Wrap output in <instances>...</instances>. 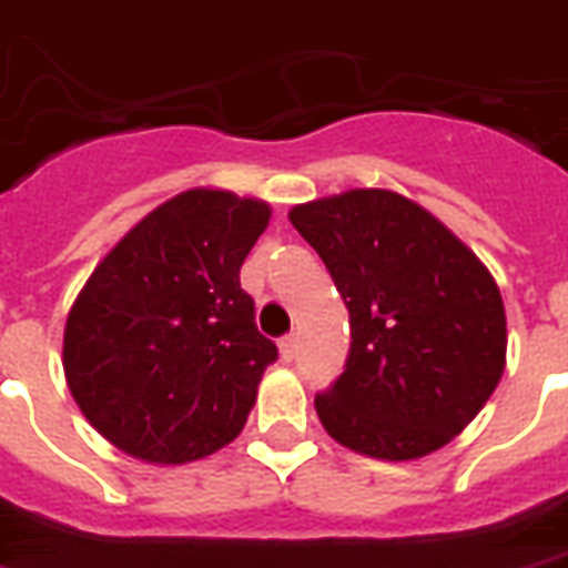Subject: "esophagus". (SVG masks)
<instances>
[{
	"instance_id": "34e87169",
	"label": "esophagus",
	"mask_w": 568,
	"mask_h": 568,
	"mask_svg": "<svg viewBox=\"0 0 568 568\" xmlns=\"http://www.w3.org/2000/svg\"><path fill=\"white\" fill-rule=\"evenodd\" d=\"M296 347H300V338H296V333L284 335V338H281V357L290 363V359L296 357Z\"/></svg>"
}]
</instances>
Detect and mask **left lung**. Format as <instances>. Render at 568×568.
<instances>
[{
    "instance_id": "left-lung-1",
    "label": "left lung",
    "mask_w": 568,
    "mask_h": 568,
    "mask_svg": "<svg viewBox=\"0 0 568 568\" xmlns=\"http://www.w3.org/2000/svg\"><path fill=\"white\" fill-rule=\"evenodd\" d=\"M351 314L345 372L314 396L335 442L378 459L448 445L505 369V308L457 235L390 190L290 211Z\"/></svg>"
}]
</instances>
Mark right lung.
I'll use <instances>...</instances> for the list:
<instances>
[{"mask_svg": "<svg viewBox=\"0 0 568 568\" xmlns=\"http://www.w3.org/2000/svg\"><path fill=\"white\" fill-rule=\"evenodd\" d=\"M268 205L187 190L123 235L65 321L74 403L111 445L190 463L242 433L278 345L256 329L239 268Z\"/></svg>", "mask_w": 568, "mask_h": 568, "instance_id": "right-lung-1", "label": "right lung"}]
</instances>
